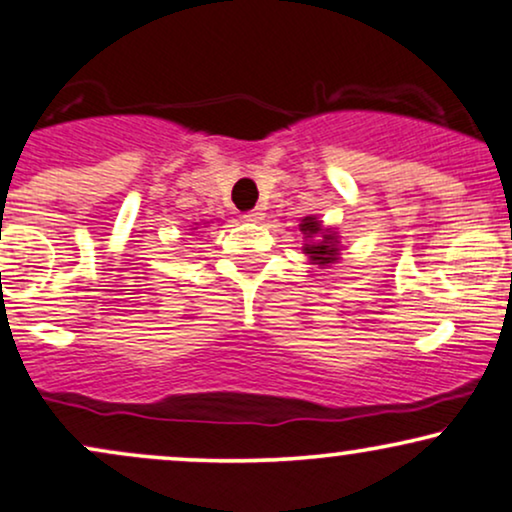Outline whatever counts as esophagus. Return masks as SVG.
<instances>
[{
    "label": "esophagus",
    "instance_id": "esophagus-1",
    "mask_svg": "<svg viewBox=\"0 0 512 512\" xmlns=\"http://www.w3.org/2000/svg\"><path fill=\"white\" fill-rule=\"evenodd\" d=\"M243 219H245V221H252V224H257V221L264 219V209H262V207L250 209V212L243 214Z\"/></svg>",
    "mask_w": 512,
    "mask_h": 512
}]
</instances>
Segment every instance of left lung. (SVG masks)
<instances>
[{
	"label": "left lung",
	"mask_w": 512,
	"mask_h": 512,
	"mask_svg": "<svg viewBox=\"0 0 512 512\" xmlns=\"http://www.w3.org/2000/svg\"><path fill=\"white\" fill-rule=\"evenodd\" d=\"M298 226L305 236L303 252L307 255V260H310V264H319V269H326L341 260L343 243L336 229L324 226V221L315 217V214L300 219Z\"/></svg>",
	"instance_id": "1"
}]
</instances>
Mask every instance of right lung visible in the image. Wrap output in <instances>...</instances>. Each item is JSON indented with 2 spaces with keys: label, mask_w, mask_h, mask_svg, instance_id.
<instances>
[{
  "label": "right lung",
  "mask_w": 512,
  "mask_h": 512,
  "mask_svg": "<svg viewBox=\"0 0 512 512\" xmlns=\"http://www.w3.org/2000/svg\"><path fill=\"white\" fill-rule=\"evenodd\" d=\"M202 224H205V226H207V224H212V221H200V224H193V229H188V231H197V229H200V226H202Z\"/></svg>",
  "instance_id": "right-lung-1"
}]
</instances>
